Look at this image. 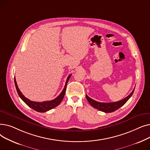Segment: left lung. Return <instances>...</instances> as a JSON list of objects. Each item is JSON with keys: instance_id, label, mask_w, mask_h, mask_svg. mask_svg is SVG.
Segmentation results:
<instances>
[{"instance_id": "obj_1", "label": "left lung", "mask_w": 150, "mask_h": 150, "mask_svg": "<svg viewBox=\"0 0 150 150\" xmlns=\"http://www.w3.org/2000/svg\"><path fill=\"white\" fill-rule=\"evenodd\" d=\"M134 89H135V88L128 97H127L122 100L116 101V102H113V103H101V102H98L92 99L91 98H90L89 97H88L87 95H86V97L88 102L92 107L98 109L99 111H101L102 112L109 113V112H112L116 111V110L119 109L121 106H122L127 103V101L132 96L134 91Z\"/></svg>"}]
</instances>
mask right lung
Segmentation results:
<instances>
[{
    "label": "right lung",
    "mask_w": 150,
    "mask_h": 150,
    "mask_svg": "<svg viewBox=\"0 0 150 150\" xmlns=\"http://www.w3.org/2000/svg\"><path fill=\"white\" fill-rule=\"evenodd\" d=\"M71 75H72V74H70L68 76L64 89H63L61 93L56 98H54V99H53L52 100H50V101H43V102L33 101H31L29 99L27 98L20 91L19 88H18V86L16 81L15 76H14V83H15V86H16V91L18 92V95L19 96L20 98L23 101V102H24V103L27 105H28L30 108L34 109L35 111H36L37 112H44L48 111H49V110L55 108L61 103V102L62 101L63 98H64V97L65 93H66L67 83V82L69 80V78H70Z\"/></svg>",
    "instance_id": "obj_1"
}]
</instances>
